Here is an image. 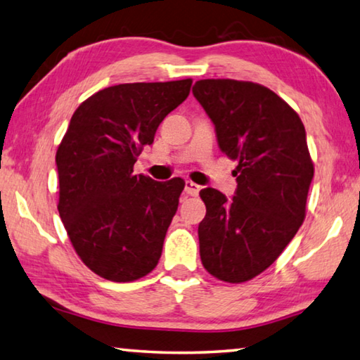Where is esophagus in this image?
Instances as JSON below:
<instances>
[{"label":"esophagus","mask_w":360,"mask_h":360,"mask_svg":"<svg viewBox=\"0 0 360 360\" xmlns=\"http://www.w3.org/2000/svg\"><path fill=\"white\" fill-rule=\"evenodd\" d=\"M185 191L186 194H190V196H198L199 191H200V186L198 184H194L191 180H186L185 181Z\"/></svg>","instance_id":"34e87169"}]
</instances>
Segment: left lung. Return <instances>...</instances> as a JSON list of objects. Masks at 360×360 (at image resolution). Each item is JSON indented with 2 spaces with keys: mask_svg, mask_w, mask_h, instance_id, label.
Here are the masks:
<instances>
[{
  "mask_svg": "<svg viewBox=\"0 0 360 360\" xmlns=\"http://www.w3.org/2000/svg\"><path fill=\"white\" fill-rule=\"evenodd\" d=\"M193 94L215 124L223 153L238 162L236 196L200 190L199 251L207 272L243 283L272 266L305 219L314 174L304 123L267 86L204 79Z\"/></svg>",
  "mask_w": 360,
  "mask_h": 360,
  "instance_id": "obj_1",
  "label": "left lung"
}]
</instances>
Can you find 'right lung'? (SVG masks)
Wrapping results in <instances>:
<instances>
[{"label":"right lung","instance_id":"obj_1","mask_svg":"<svg viewBox=\"0 0 360 360\" xmlns=\"http://www.w3.org/2000/svg\"><path fill=\"white\" fill-rule=\"evenodd\" d=\"M191 84L184 79L104 88L77 107L58 145L61 221L82 262L105 280H139L160 261L185 181H155L132 169Z\"/></svg>","mask_w":360,"mask_h":360}]
</instances>
